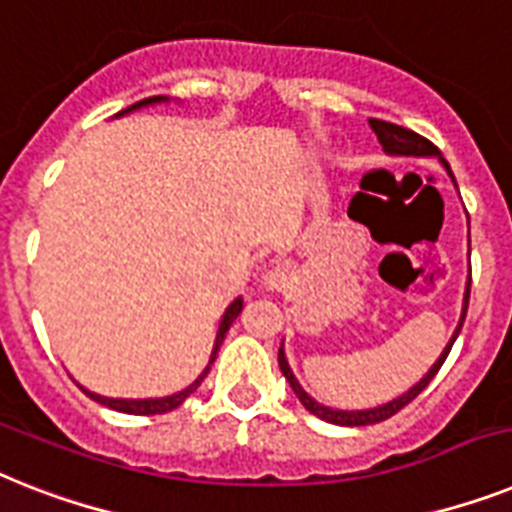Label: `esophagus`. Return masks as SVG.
<instances>
[{"instance_id": "esophagus-1", "label": "esophagus", "mask_w": 512, "mask_h": 512, "mask_svg": "<svg viewBox=\"0 0 512 512\" xmlns=\"http://www.w3.org/2000/svg\"><path fill=\"white\" fill-rule=\"evenodd\" d=\"M287 285V269L285 266H272L264 272V287L266 290H282Z\"/></svg>"}]
</instances>
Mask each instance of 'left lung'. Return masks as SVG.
<instances>
[{"label": "left lung", "mask_w": 512, "mask_h": 512, "mask_svg": "<svg viewBox=\"0 0 512 512\" xmlns=\"http://www.w3.org/2000/svg\"><path fill=\"white\" fill-rule=\"evenodd\" d=\"M369 125H371V130L377 133L379 143H382V149L387 151V154H395V156H439V162L445 164L447 175L453 177L450 164L442 159V154H439L437 146H434L432 141H426L424 135H418V133H413V130H408V128H400V125H395V122H384V120H369ZM453 183H455V177H453ZM468 295H471V274H468L466 295H463V314H460V322H458V329H455L453 340L447 342V348L442 350V356L437 358V363H434L432 369L426 371V377L421 379L418 384H413L408 392H403L398 400H390V403L379 405V408H369V411H337V408H327V405L316 403V400L311 398L306 390H303L301 384H298V379L293 377V371H290V366H287L285 350L280 348L282 374H285V379L290 382V387H293L295 398L303 403V408H306L308 413H314L316 418H322V421H329V424H337V426H369V424H379V421H387V418L395 416L400 408H405L408 403H413V400H416L418 395L424 392L426 384L432 382L434 374L439 371V366L445 363L447 353H450V348H453V342H455V337H458L460 327H463V322H466Z\"/></svg>", "instance_id": "left-lung-1"}]
</instances>
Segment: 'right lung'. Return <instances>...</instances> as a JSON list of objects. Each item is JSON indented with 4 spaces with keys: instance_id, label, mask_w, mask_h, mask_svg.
<instances>
[{
    "instance_id": "right-lung-1",
    "label": "right lung",
    "mask_w": 512,
    "mask_h": 512,
    "mask_svg": "<svg viewBox=\"0 0 512 512\" xmlns=\"http://www.w3.org/2000/svg\"><path fill=\"white\" fill-rule=\"evenodd\" d=\"M156 101H167V96H151V99H143V101H135L133 107H128L125 112H133V109L138 107H146V104H156ZM120 112V114H125ZM243 311V298H235V301L227 306L225 316H222V324H219V332H217V340H214V353H211V361L214 363V358H217V350L219 345H222V340H225L227 329L232 327V322L238 319V314ZM206 374H209V366L204 369V374L196 379V382L190 384V387H185L183 392H175V395H170V398H156V400H114V398H101V395H96V392H88V390H80L86 392L88 398L96 400V403L107 405V408H112V411H120V413H130V416H156V413H170L175 411L177 405H183L185 398H190L193 392L198 390V384L204 382Z\"/></svg>"
}]
</instances>
